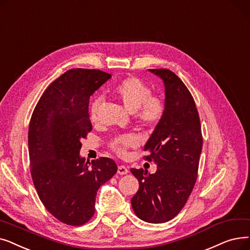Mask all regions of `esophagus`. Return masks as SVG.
I'll return each instance as SVG.
<instances>
[{"label":"esophagus","mask_w":250,"mask_h":250,"mask_svg":"<svg viewBox=\"0 0 250 250\" xmlns=\"http://www.w3.org/2000/svg\"><path fill=\"white\" fill-rule=\"evenodd\" d=\"M128 172H129V170L127 169V167H125V166H123V165L119 166V167H118V173L120 175H125Z\"/></svg>","instance_id":"esophagus-1"}]
</instances>
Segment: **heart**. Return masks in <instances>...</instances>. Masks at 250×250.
Returning <instances> with one entry per match:
<instances>
[{
	"mask_svg": "<svg viewBox=\"0 0 250 250\" xmlns=\"http://www.w3.org/2000/svg\"><path fill=\"white\" fill-rule=\"evenodd\" d=\"M116 96L126 108L133 112L136 120L145 126L158 125L166 113V101L159 94H150L151 90L146 83L136 77L128 76L114 87ZM101 98L93 99L89 108L91 122L99 120ZM139 145V139L132 133L119 134L109 141V147L119 156H125L127 150Z\"/></svg>",
	"mask_w": 250,
	"mask_h": 250,
	"instance_id": "heart-1",
	"label": "heart"
}]
</instances>
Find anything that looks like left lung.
Returning a JSON list of instances; mask_svg holds the SVG:
<instances>
[{
    "mask_svg": "<svg viewBox=\"0 0 250 250\" xmlns=\"http://www.w3.org/2000/svg\"><path fill=\"white\" fill-rule=\"evenodd\" d=\"M165 83L166 113L145 146L146 161L157 172L130 169L139 188L131 199L135 215L160 224L175 218L187 203L197 179L203 134L196 104L183 81L169 69H149Z\"/></svg>",
    "mask_w": 250,
    "mask_h": 250,
    "instance_id": "1",
    "label": "left lung"
}]
</instances>
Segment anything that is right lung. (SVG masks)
Segmentation results:
<instances>
[{
  "instance_id": "obj_1",
  "label": "right lung",
  "mask_w": 250,
  "mask_h": 250,
  "mask_svg": "<svg viewBox=\"0 0 250 250\" xmlns=\"http://www.w3.org/2000/svg\"><path fill=\"white\" fill-rule=\"evenodd\" d=\"M99 69H70L53 81L31 115L30 173L44 208L60 222L81 226L94 215L99 188L117 172L110 158L85 162L81 139L92 130L89 97L111 78Z\"/></svg>"
}]
</instances>
